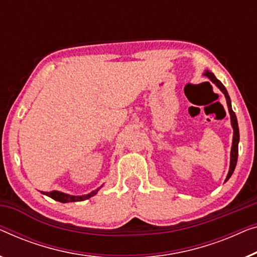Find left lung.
I'll return each mask as SVG.
<instances>
[{"label": "left lung", "mask_w": 257, "mask_h": 257, "mask_svg": "<svg viewBox=\"0 0 257 257\" xmlns=\"http://www.w3.org/2000/svg\"><path fill=\"white\" fill-rule=\"evenodd\" d=\"M203 75H205V76L209 77V79L211 80V82L214 83L219 89H220V91L225 95L226 103H227L228 112H229V116H230V125H232V127H233V141H232V148H230L229 170H228V174H227V176H226V180H225V182H227L229 180V177L232 176L234 169H235L236 161H237V152H239V148H237V146H239V140H240L239 126H237V119H236L235 113H234V111L232 109V103H230V98H229V96H228V92H227V90H226V88L224 87V84H222L220 81H219L217 77L214 76V74L212 73V72H210V70H205V72L203 73Z\"/></svg>", "instance_id": "1"}]
</instances>
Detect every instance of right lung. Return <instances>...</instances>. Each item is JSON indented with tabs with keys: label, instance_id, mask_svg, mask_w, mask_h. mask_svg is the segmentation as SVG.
<instances>
[{
	"label": "right lung",
	"instance_id": "add662e5",
	"mask_svg": "<svg viewBox=\"0 0 257 257\" xmlns=\"http://www.w3.org/2000/svg\"><path fill=\"white\" fill-rule=\"evenodd\" d=\"M103 187V185H101V187L96 189V190L91 191L87 193V195H82V196H75V195H69V193H65V192H61V191H51V192H44L42 191V193H44V195H46L48 197H51L52 199L54 200H58V202L60 203H70V202H82V200H85V199H89L90 197L95 196L96 193H97L99 191V189H101Z\"/></svg>",
	"mask_w": 257,
	"mask_h": 257
}]
</instances>
